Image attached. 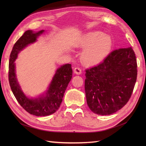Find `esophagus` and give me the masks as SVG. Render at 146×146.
Returning <instances> with one entry per match:
<instances>
[{
    "label": "esophagus",
    "mask_w": 146,
    "mask_h": 146,
    "mask_svg": "<svg viewBox=\"0 0 146 146\" xmlns=\"http://www.w3.org/2000/svg\"><path fill=\"white\" fill-rule=\"evenodd\" d=\"M74 72L76 74H80L82 73V70L80 68H75L74 69Z\"/></svg>",
    "instance_id": "esophagus-1"
}]
</instances>
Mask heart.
I'll return each mask as SVG.
<instances>
[{"label": "heart", "instance_id": "obj_1", "mask_svg": "<svg viewBox=\"0 0 146 146\" xmlns=\"http://www.w3.org/2000/svg\"><path fill=\"white\" fill-rule=\"evenodd\" d=\"M78 47L85 48L81 55L82 62L94 65L102 62L108 56L113 46L111 38L102 32H90L77 44Z\"/></svg>", "mask_w": 146, "mask_h": 146}]
</instances>
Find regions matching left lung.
<instances>
[{"label":"left lung","mask_w":146,"mask_h":146,"mask_svg":"<svg viewBox=\"0 0 146 146\" xmlns=\"http://www.w3.org/2000/svg\"><path fill=\"white\" fill-rule=\"evenodd\" d=\"M85 90L91 111L110 115L129 100L137 78V62L131 47L111 52L102 63L86 70Z\"/></svg>","instance_id":"obj_1"}]
</instances>
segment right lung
<instances>
[{
    "instance_id": "obj_1",
    "label": "right lung",
    "mask_w": 146,
    "mask_h": 146,
    "mask_svg": "<svg viewBox=\"0 0 146 146\" xmlns=\"http://www.w3.org/2000/svg\"><path fill=\"white\" fill-rule=\"evenodd\" d=\"M44 31L42 30L38 32H34L29 30L25 32L13 47L8 68L10 86L17 101L25 111L36 116L50 115L58 110L66 88L72 77L71 64H66L56 70L45 95L38 98L30 99L21 90L16 77L14 62L19 53L30 44L36 42L37 38Z\"/></svg>"
}]
</instances>
